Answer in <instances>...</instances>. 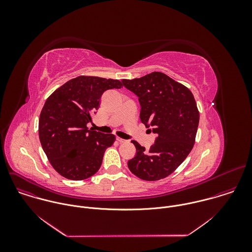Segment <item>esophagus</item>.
<instances>
[{"instance_id":"34e87169","label":"esophagus","mask_w":252,"mask_h":252,"mask_svg":"<svg viewBox=\"0 0 252 252\" xmlns=\"http://www.w3.org/2000/svg\"><path fill=\"white\" fill-rule=\"evenodd\" d=\"M116 141H117V142H119V143H125V142H126L125 140H123V139H121V138H119V137H117V138H116Z\"/></svg>"}]
</instances>
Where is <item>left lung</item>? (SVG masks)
I'll return each instance as SVG.
<instances>
[{"instance_id": "left-lung-1", "label": "left lung", "mask_w": 252, "mask_h": 252, "mask_svg": "<svg viewBox=\"0 0 252 252\" xmlns=\"http://www.w3.org/2000/svg\"><path fill=\"white\" fill-rule=\"evenodd\" d=\"M122 82L139 97L141 121L157 135L148 150L132 141L137 153L128 161V168L141 180L165 179L185 160L195 144L200 114L194 96L163 72Z\"/></svg>"}]
</instances>
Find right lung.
Returning a JSON list of instances; mask_svg holds the SVG:
<instances>
[{
    "label": "right lung",
    "mask_w": 252,
    "mask_h": 252,
    "mask_svg": "<svg viewBox=\"0 0 252 252\" xmlns=\"http://www.w3.org/2000/svg\"><path fill=\"white\" fill-rule=\"evenodd\" d=\"M122 86L117 79L80 75L45 101L38 120L39 141L50 164L62 177L86 180L99 171L115 136L88 130L87 123L99 108L103 93Z\"/></svg>",
    "instance_id": "right-lung-1"
}]
</instances>
